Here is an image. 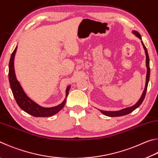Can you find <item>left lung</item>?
<instances>
[{"label": "left lung", "mask_w": 158, "mask_h": 158, "mask_svg": "<svg viewBox=\"0 0 158 158\" xmlns=\"http://www.w3.org/2000/svg\"><path fill=\"white\" fill-rule=\"evenodd\" d=\"M133 33L136 36L138 37L140 39H142L141 35H140L139 33L137 31H133ZM142 44L144 47V49L145 50V54H146V65H147V77H146V85H145V88L144 90V92L142 94L140 99L138 100L135 104L133 105V106L128 107V108H126L122 109V110H120L118 111H106V110H99L102 113L105 114V115L108 116V117H120V116H123V115H126V114H128L129 113H131L133 112L134 110H135L137 108H138L142 102L144 101V97L146 95V93H147V86H148V81H149V77H150V67H149V57H148V52L147 50V48L145 47L144 44H143V42L142 41Z\"/></svg>", "instance_id": "obj_1"}]
</instances>
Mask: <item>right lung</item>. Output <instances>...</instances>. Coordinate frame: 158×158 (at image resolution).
<instances>
[{
  "mask_svg": "<svg viewBox=\"0 0 158 158\" xmlns=\"http://www.w3.org/2000/svg\"><path fill=\"white\" fill-rule=\"evenodd\" d=\"M16 50L17 47H16L15 49H14L10 57L9 64V81L11 91H12L13 95L16 99L17 104L19 105V106L23 110H24L27 113L34 117H50L54 115V114H55L61 110L65 106V102H66V97L68 95V93H69L70 85L67 87L65 98L61 104L51 108L42 107L39 104H37L36 103L32 101L30 97H27L16 77L15 71H14V60Z\"/></svg>",
  "mask_w": 158,
  "mask_h": 158,
  "instance_id": "obj_1",
  "label": "right lung"
}]
</instances>
